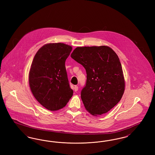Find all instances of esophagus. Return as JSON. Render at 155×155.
<instances>
[{
    "mask_svg": "<svg viewBox=\"0 0 155 155\" xmlns=\"http://www.w3.org/2000/svg\"><path fill=\"white\" fill-rule=\"evenodd\" d=\"M74 90L75 92H77V91L78 90V86H77V85L74 86Z\"/></svg>",
    "mask_w": 155,
    "mask_h": 155,
    "instance_id": "esophagus-1",
    "label": "esophagus"
}]
</instances>
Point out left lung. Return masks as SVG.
<instances>
[{"label": "left lung", "mask_w": 155, "mask_h": 155, "mask_svg": "<svg viewBox=\"0 0 155 155\" xmlns=\"http://www.w3.org/2000/svg\"><path fill=\"white\" fill-rule=\"evenodd\" d=\"M71 57L87 72L86 85L81 92L86 110L93 116L110 110L125 90L123 69L116 52L107 46L77 47Z\"/></svg>", "instance_id": "1"}]
</instances>
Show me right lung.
I'll return each instance as SVG.
<instances>
[{
    "label": "right lung",
    "instance_id": "1",
    "mask_svg": "<svg viewBox=\"0 0 155 155\" xmlns=\"http://www.w3.org/2000/svg\"><path fill=\"white\" fill-rule=\"evenodd\" d=\"M72 46L50 43L35 54L29 73V85L37 101L51 111L62 109L73 95L67 78L65 61Z\"/></svg>",
    "mask_w": 155,
    "mask_h": 155
}]
</instances>
